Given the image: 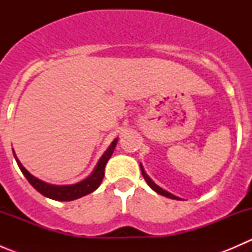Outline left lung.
Returning a JSON list of instances; mask_svg holds the SVG:
<instances>
[{
    "label": "left lung",
    "mask_w": 252,
    "mask_h": 252,
    "mask_svg": "<svg viewBox=\"0 0 252 252\" xmlns=\"http://www.w3.org/2000/svg\"><path fill=\"white\" fill-rule=\"evenodd\" d=\"M140 168H141V173H142V175H144V178H145V180H146V183L147 184H149V187L151 188L152 190H154V191H156L157 194H159V195H162V196H166V197H169V199H173V200H182L180 199V197H178V196H175V195H173V194H171V192H168L167 191V190H164V189H162L161 187H158V185L156 184V183L154 182V180L151 179V178L149 177V175L146 174V172H145V169H144V167H142V164L140 163Z\"/></svg>",
    "instance_id": "1"
}]
</instances>
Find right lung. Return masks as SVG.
Segmentation results:
<instances>
[{
	"label": "right lung",
	"mask_w": 252,
	"mask_h": 252,
	"mask_svg": "<svg viewBox=\"0 0 252 252\" xmlns=\"http://www.w3.org/2000/svg\"><path fill=\"white\" fill-rule=\"evenodd\" d=\"M117 142H118V138H116L111 142V145L108 146V149L106 150L105 154H103L102 156H101V158L98 159L97 164H96L95 168H94L93 173L89 175V177H86L85 179L81 180V182L69 185H55L44 182V180L37 179L36 177H34L32 173H29V172L24 168V166L20 163V161L16 156L14 150L13 155L18 163V167H19L20 171H22V173L24 174V177L27 178L28 182H29L40 194L48 197V199L56 200V201H73V200H77L79 197H83L85 196V195L90 194V192L95 191V190L100 187V184L102 183L103 177H105V167L106 164H107L108 159L111 158L114 149H116Z\"/></svg>",
	"instance_id": "1"
}]
</instances>
